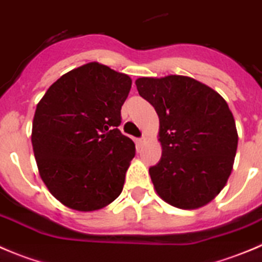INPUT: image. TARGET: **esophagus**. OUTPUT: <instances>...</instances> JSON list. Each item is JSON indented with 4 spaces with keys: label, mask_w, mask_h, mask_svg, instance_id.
<instances>
[{
    "label": "esophagus",
    "mask_w": 262,
    "mask_h": 262,
    "mask_svg": "<svg viewBox=\"0 0 262 262\" xmlns=\"http://www.w3.org/2000/svg\"><path fill=\"white\" fill-rule=\"evenodd\" d=\"M143 143H145V138H143V137H141V138H136L137 147H142Z\"/></svg>",
    "instance_id": "34e87169"
}]
</instances>
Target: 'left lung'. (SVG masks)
<instances>
[{"mask_svg":"<svg viewBox=\"0 0 262 262\" xmlns=\"http://www.w3.org/2000/svg\"><path fill=\"white\" fill-rule=\"evenodd\" d=\"M138 94L159 116L162 157L148 168L159 197L179 209H197L227 183L237 148V132L225 99L184 75L142 77Z\"/></svg>","mask_w":262,"mask_h":262,"instance_id":"8db88e82","label":"left lung"}]
</instances>
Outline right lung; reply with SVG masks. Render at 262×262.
Here are the masks:
<instances>
[{
    "instance_id": "1",
    "label": "right lung",
    "mask_w": 262,
    "mask_h": 262,
    "mask_svg": "<svg viewBox=\"0 0 262 262\" xmlns=\"http://www.w3.org/2000/svg\"><path fill=\"white\" fill-rule=\"evenodd\" d=\"M129 75L98 62L70 70L40 100L32 147L41 180L65 206L93 211L121 193L136 146L120 132Z\"/></svg>"
}]
</instances>
